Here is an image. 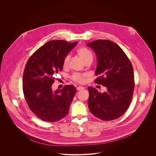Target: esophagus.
<instances>
[{"label": "esophagus", "instance_id": "esophagus-1", "mask_svg": "<svg viewBox=\"0 0 156 156\" xmlns=\"http://www.w3.org/2000/svg\"><path fill=\"white\" fill-rule=\"evenodd\" d=\"M85 89V88H84V87H81V86L78 87H77V88H76V89H77V90H82V89Z\"/></svg>", "mask_w": 156, "mask_h": 156}]
</instances>
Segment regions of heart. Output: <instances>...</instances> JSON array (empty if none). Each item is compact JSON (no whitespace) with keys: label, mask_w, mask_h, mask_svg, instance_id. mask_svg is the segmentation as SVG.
<instances>
[{"label":"heart","mask_w":156,"mask_h":156,"mask_svg":"<svg viewBox=\"0 0 156 156\" xmlns=\"http://www.w3.org/2000/svg\"><path fill=\"white\" fill-rule=\"evenodd\" d=\"M77 53L79 55V56L87 63L89 61H92L93 60V54L90 50H89L88 48L85 47H80L77 50ZM70 59V56L69 55H67L63 61V67L66 68L68 67L69 62ZM88 76L86 74H82L79 73H74L73 74V75L71 76V79L73 81L79 83H83L85 82V78Z\"/></svg>","instance_id":"heart-1"}]
</instances>
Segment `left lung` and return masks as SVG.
<instances>
[{
	"label": "left lung",
	"instance_id": "1",
	"mask_svg": "<svg viewBox=\"0 0 156 156\" xmlns=\"http://www.w3.org/2000/svg\"><path fill=\"white\" fill-rule=\"evenodd\" d=\"M97 57L95 80L107 88L103 93L88 87L89 111L98 118L111 121L122 116L129 108L134 88L132 64L118 45L108 40L88 43Z\"/></svg>",
	"mask_w": 156,
	"mask_h": 156
}]
</instances>
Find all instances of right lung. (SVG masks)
I'll return each instance as SVG.
<instances>
[{
    "label": "right lung",
    "instance_id": "1",
    "mask_svg": "<svg viewBox=\"0 0 156 156\" xmlns=\"http://www.w3.org/2000/svg\"><path fill=\"white\" fill-rule=\"evenodd\" d=\"M77 42L52 40L36 50L28 59L23 76V90L27 104L38 118L56 122L67 116L76 92L73 85L53 91L55 75L63 68V61Z\"/></svg>",
    "mask_w": 156,
    "mask_h": 156
}]
</instances>
